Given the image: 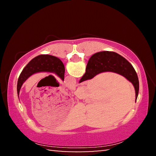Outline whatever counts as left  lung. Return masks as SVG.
<instances>
[{"instance_id": "obj_1", "label": "left lung", "mask_w": 156, "mask_h": 156, "mask_svg": "<svg viewBox=\"0 0 156 156\" xmlns=\"http://www.w3.org/2000/svg\"><path fill=\"white\" fill-rule=\"evenodd\" d=\"M38 72L54 73L64 80L65 66L58 58L51 55H39L35 57L25 66L19 76L17 83L18 95L25 80L31 75Z\"/></svg>"}]
</instances>
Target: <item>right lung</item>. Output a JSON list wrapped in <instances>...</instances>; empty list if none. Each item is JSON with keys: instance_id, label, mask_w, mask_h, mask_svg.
I'll list each match as a JSON object with an SVG mask.
<instances>
[{"instance_id": "obj_1", "label": "right lung", "mask_w": 156, "mask_h": 156, "mask_svg": "<svg viewBox=\"0 0 156 156\" xmlns=\"http://www.w3.org/2000/svg\"><path fill=\"white\" fill-rule=\"evenodd\" d=\"M106 72L118 73L131 82L135 88L136 101L139 91L138 75L131 63L115 52L106 51L94 54L89 60L86 72L80 79V83L90 80L98 73Z\"/></svg>"}]
</instances>
